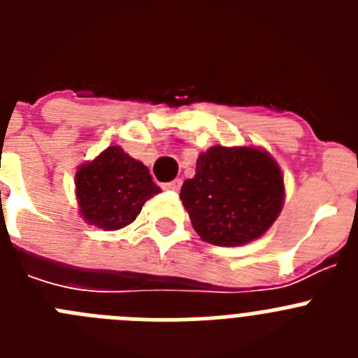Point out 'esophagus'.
Segmentation results:
<instances>
[{
  "instance_id": "esophagus-1",
  "label": "esophagus",
  "mask_w": 358,
  "mask_h": 358,
  "mask_svg": "<svg viewBox=\"0 0 358 358\" xmlns=\"http://www.w3.org/2000/svg\"><path fill=\"white\" fill-rule=\"evenodd\" d=\"M181 186H182L181 179H173V181H170V182H164L163 188L170 189V192H179V189H181Z\"/></svg>"
}]
</instances>
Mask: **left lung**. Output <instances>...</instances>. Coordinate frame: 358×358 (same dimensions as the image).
Segmentation results:
<instances>
[{"mask_svg":"<svg viewBox=\"0 0 358 358\" xmlns=\"http://www.w3.org/2000/svg\"><path fill=\"white\" fill-rule=\"evenodd\" d=\"M181 201L204 242L222 248L260 238L285 202L283 176L264 148L215 145L197 159Z\"/></svg>","mask_w":358,"mask_h":358,"instance_id":"obj_1","label":"left lung"}]
</instances>
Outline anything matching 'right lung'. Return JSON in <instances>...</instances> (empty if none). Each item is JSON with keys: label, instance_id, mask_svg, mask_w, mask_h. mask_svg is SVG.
Returning <instances> with one entry per match:
<instances>
[{"label": "right lung", "instance_id": "1", "mask_svg": "<svg viewBox=\"0 0 358 358\" xmlns=\"http://www.w3.org/2000/svg\"><path fill=\"white\" fill-rule=\"evenodd\" d=\"M161 188L148 169L113 145L75 173L78 213L85 222L103 231H116L134 222L145 202Z\"/></svg>", "mask_w": 358, "mask_h": 358}]
</instances>
